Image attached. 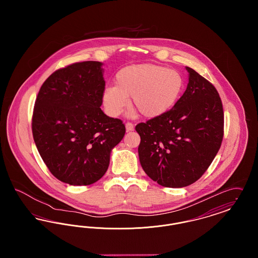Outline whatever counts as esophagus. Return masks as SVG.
Wrapping results in <instances>:
<instances>
[{
  "instance_id": "esophagus-1",
  "label": "esophagus",
  "mask_w": 258,
  "mask_h": 258,
  "mask_svg": "<svg viewBox=\"0 0 258 258\" xmlns=\"http://www.w3.org/2000/svg\"><path fill=\"white\" fill-rule=\"evenodd\" d=\"M125 130H126V132L134 131V123H130V122L125 123Z\"/></svg>"
}]
</instances>
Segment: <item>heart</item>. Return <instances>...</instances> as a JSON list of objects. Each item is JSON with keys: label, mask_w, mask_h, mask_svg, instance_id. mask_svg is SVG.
<instances>
[{"label": "heart", "mask_w": 258, "mask_h": 258, "mask_svg": "<svg viewBox=\"0 0 258 258\" xmlns=\"http://www.w3.org/2000/svg\"><path fill=\"white\" fill-rule=\"evenodd\" d=\"M184 81L175 70L154 63L125 67L115 76V86L105 87L102 104L111 117H118L132 104L147 118L159 117L171 110L184 90ZM136 111L130 112L135 116Z\"/></svg>", "instance_id": "heart-1"}]
</instances>
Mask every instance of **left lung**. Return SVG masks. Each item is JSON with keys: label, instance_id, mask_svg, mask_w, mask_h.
Masks as SVG:
<instances>
[{"label": "left lung", "instance_id": "8db88e82", "mask_svg": "<svg viewBox=\"0 0 258 258\" xmlns=\"http://www.w3.org/2000/svg\"><path fill=\"white\" fill-rule=\"evenodd\" d=\"M188 83L171 110L135 126L139 160L158 184L183 187L208 169L221 148L223 108L217 89L188 67Z\"/></svg>", "mask_w": 258, "mask_h": 258}]
</instances>
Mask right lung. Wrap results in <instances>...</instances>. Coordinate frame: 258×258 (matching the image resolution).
Masks as SVG:
<instances>
[{"mask_svg":"<svg viewBox=\"0 0 258 258\" xmlns=\"http://www.w3.org/2000/svg\"><path fill=\"white\" fill-rule=\"evenodd\" d=\"M101 67L87 61L56 71L35 102L32 131L37 151L53 176L72 185L98 181L125 133L120 119L100 109L105 88Z\"/></svg>","mask_w":258,"mask_h":258,"instance_id":"obj_1","label":"right lung"}]
</instances>
